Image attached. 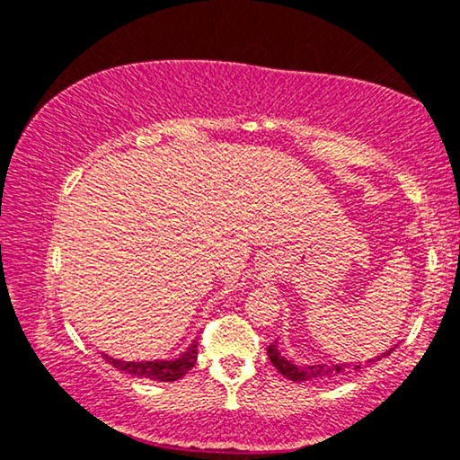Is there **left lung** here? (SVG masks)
I'll return each instance as SVG.
<instances>
[{"label":"left lung","mask_w":460,"mask_h":460,"mask_svg":"<svg viewBox=\"0 0 460 460\" xmlns=\"http://www.w3.org/2000/svg\"><path fill=\"white\" fill-rule=\"evenodd\" d=\"M396 347V345H394ZM393 349H388V351H384L382 355L374 359H367V363H374L382 358H386L394 351ZM269 359L274 367L279 369L280 376H285L287 380H293V382H312V380H326V378H337V376H347L351 372H358L361 366H351V363H331V366H326V363H304V366H297L296 361L287 359L285 353L279 349V341H274L272 345H269Z\"/></svg>","instance_id":"obj_1"}]
</instances>
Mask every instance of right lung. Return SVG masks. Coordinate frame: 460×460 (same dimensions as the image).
<instances>
[{
  "mask_svg": "<svg viewBox=\"0 0 460 460\" xmlns=\"http://www.w3.org/2000/svg\"><path fill=\"white\" fill-rule=\"evenodd\" d=\"M107 363L118 367L119 372H126L136 378H146L156 382H175L186 376L194 367L198 358V341H191V345L175 359H150V361H123L111 355L102 353Z\"/></svg>",
  "mask_w": 460,
  "mask_h": 460,
  "instance_id": "add662e5",
  "label": "right lung"
}]
</instances>
